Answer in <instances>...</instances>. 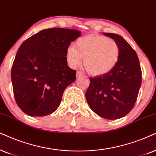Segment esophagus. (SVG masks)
<instances>
[{
  "label": "esophagus",
  "mask_w": 156,
  "mask_h": 156,
  "mask_svg": "<svg viewBox=\"0 0 156 156\" xmlns=\"http://www.w3.org/2000/svg\"><path fill=\"white\" fill-rule=\"evenodd\" d=\"M82 75V72L80 71H77L76 73V77H80Z\"/></svg>",
  "instance_id": "esophagus-1"
}]
</instances>
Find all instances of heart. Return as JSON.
Instances as JSON below:
<instances>
[{
	"instance_id": "heart-1",
	"label": "heart",
	"mask_w": 156,
	"mask_h": 156,
	"mask_svg": "<svg viewBox=\"0 0 156 156\" xmlns=\"http://www.w3.org/2000/svg\"><path fill=\"white\" fill-rule=\"evenodd\" d=\"M120 57L117 42L103 35H87L80 37L74 46L66 50L68 65L75 68L80 64L92 76L107 73L117 66Z\"/></svg>"
}]
</instances>
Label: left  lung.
I'll return each instance as SVG.
<instances>
[{
  "instance_id": "8db88e82",
  "label": "left lung",
  "mask_w": 156,
  "mask_h": 156,
  "mask_svg": "<svg viewBox=\"0 0 156 156\" xmlns=\"http://www.w3.org/2000/svg\"><path fill=\"white\" fill-rule=\"evenodd\" d=\"M117 42V66L103 76L90 78L86 98L92 111L107 119L125 117L133 109L141 86L142 71L137 53L119 35L104 33Z\"/></svg>"
}]
</instances>
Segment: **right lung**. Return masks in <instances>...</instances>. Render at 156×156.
Returning <instances> with one entry per match:
<instances>
[{"mask_svg":"<svg viewBox=\"0 0 156 156\" xmlns=\"http://www.w3.org/2000/svg\"><path fill=\"white\" fill-rule=\"evenodd\" d=\"M75 29L51 28L23 42L11 68L13 95L19 107L31 117L52 114L60 106L66 88L76 80L68 66L66 50L79 37Z\"/></svg>","mask_w":156,"mask_h":156,"instance_id":"right-lung-1","label":"right lung"}]
</instances>
